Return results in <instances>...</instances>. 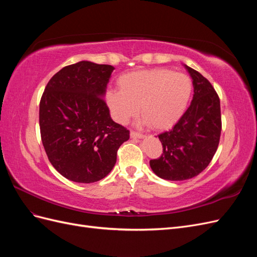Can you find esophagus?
Masks as SVG:
<instances>
[{
    "label": "esophagus",
    "mask_w": 257,
    "mask_h": 257,
    "mask_svg": "<svg viewBox=\"0 0 257 257\" xmlns=\"http://www.w3.org/2000/svg\"><path fill=\"white\" fill-rule=\"evenodd\" d=\"M131 137L132 138H144L145 136L141 133H137V132H134V131H131Z\"/></svg>",
    "instance_id": "esophagus-1"
}]
</instances>
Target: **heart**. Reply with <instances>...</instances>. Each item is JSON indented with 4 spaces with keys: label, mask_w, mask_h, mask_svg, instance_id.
<instances>
[{
    "label": "heart",
    "mask_w": 257,
    "mask_h": 257,
    "mask_svg": "<svg viewBox=\"0 0 257 257\" xmlns=\"http://www.w3.org/2000/svg\"><path fill=\"white\" fill-rule=\"evenodd\" d=\"M119 90L106 92L112 118L125 124L138 112L155 130H168L180 120L190 102L193 82L188 75L168 68H152L122 75Z\"/></svg>",
    "instance_id": "b5f03b06"
}]
</instances>
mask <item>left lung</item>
<instances>
[{"instance_id": "obj_1", "label": "left lung", "mask_w": 257, "mask_h": 257, "mask_svg": "<svg viewBox=\"0 0 257 257\" xmlns=\"http://www.w3.org/2000/svg\"><path fill=\"white\" fill-rule=\"evenodd\" d=\"M184 66L193 80V99L174 127L159 135L163 153L150 161L153 173L170 181L186 180L203 172L216 152L222 130L220 98L212 84Z\"/></svg>"}]
</instances>
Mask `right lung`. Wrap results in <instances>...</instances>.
Segmentation results:
<instances>
[{
	"mask_svg": "<svg viewBox=\"0 0 257 257\" xmlns=\"http://www.w3.org/2000/svg\"><path fill=\"white\" fill-rule=\"evenodd\" d=\"M114 67L90 61L53 75L40 103V128L48 160L66 179L102 180L116 162L130 131L110 116L104 96Z\"/></svg>",
	"mask_w": 257,
	"mask_h": 257,
	"instance_id": "right-lung-1",
	"label": "right lung"
}]
</instances>
